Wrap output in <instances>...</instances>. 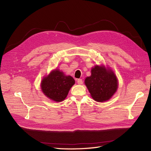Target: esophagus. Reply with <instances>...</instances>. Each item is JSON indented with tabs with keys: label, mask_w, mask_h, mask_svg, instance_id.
Here are the masks:
<instances>
[{
	"label": "esophagus",
	"mask_w": 151,
	"mask_h": 151,
	"mask_svg": "<svg viewBox=\"0 0 151 151\" xmlns=\"http://www.w3.org/2000/svg\"><path fill=\"white\" fill-rule=\"evenodd\" d=\"M77 83L78 84H83V80H82L81 79H79L77 80Z\"/></svg>",
	"instance_id": "obj_1"
}]
</instances>
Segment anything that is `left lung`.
I'll return each instance as SVG.
<instances>
[{"label": "left lung", "mask_w": 151, "mask_h": 151, "mask_svg": "<svg viewBox=\"0 0 151 151\" xmlns=\"http://www.w3.org/2000/svg\"><path fill=\"white\" fill-rule=\"evenodd\" d=\"M85 84L92 98L98 102L106 101L115 94L118 88L116 77L104 66H95L91 76L86 77Z\"/></svg>", "instance_id": "left-lung-1"}]
</instances>
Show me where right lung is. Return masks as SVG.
<instances>
[{
    "label": "right lung",
    "instance_id": "add662e5",
    "mask_svg": "<svg viewBox=\"0 0 151 151\" xmlns=\"http://www.w3.org/2000/svg\"><path fill=\"white\" fill-rule=\"evenodd\" d=\"M75 81L70 76L56 69L45 77L42 82L43 93L53 101L59 102L64 99Z\"/></svg>",
    "mask_w": 151,
    "mask_h": 151
}]
</instances>
